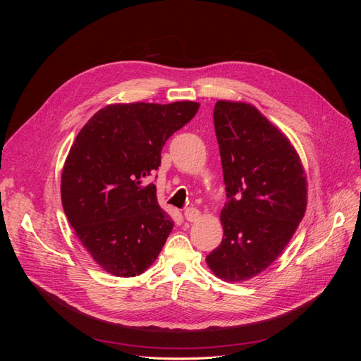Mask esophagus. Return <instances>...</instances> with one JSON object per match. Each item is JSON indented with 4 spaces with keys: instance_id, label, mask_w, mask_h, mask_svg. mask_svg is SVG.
Returning <instances> with one entry per match:
<instances>
[{
    "instance_id": "obj_1",
    "label": "esophagus",
    "mask_w": 361,
    "mask_h": 361,
    "mask_svg": "<svg viewBox=\"0 0 361 361\" xmlns=\"http://www.w3.org/2000/svg\"><path fill=\"white\" fill-rule=\"evenodd\" d=\"M185 218H187V221H197L199 216H200V212L199 209H195V207H188V209H185L183 212Z\"/></svg>"
}]
</instances>
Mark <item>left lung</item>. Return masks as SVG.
<instances>
[{
	"label": "left lung",
	"instance_id": "left-lung-1",
	"mask_svg": "<svg viewBox=\"0 0 361 361\" xmlns=\"http://www.w3.org/2000/svg\"><path fill=\"white\" fill-rule=\"evenodd\" d=\"M214 125L228 200L223 241L206 264L238 283L265 271L290 241L307 206V178L289 138L256 106L218 101Z\"/></svg>",
	"mask_w": 361,
	"mask_h": 361
}]
</instances>
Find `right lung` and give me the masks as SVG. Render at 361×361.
Listing matches in <instances>:
<instances>
[{
	"mask_svg": "<svg viewBox=\"0 0 361 361\" xmlns=\"http://www.w3.org/2000/svg\"><path fill=\"white\" fill-rule=\"evenodd\" d=\"M200 104H111L76 135L61 173V203L94 262L116 277H135L157 260L173 228L154 183L166 141Z\"/></svg>",
	"mask_w": 361,
	"mask_h": 361,
	"instance_id": "right-lung-1",
	"label": "right lung"
}]
</instances>
